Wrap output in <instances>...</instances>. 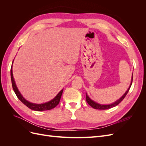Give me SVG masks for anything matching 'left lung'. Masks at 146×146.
I'll return each mask as SVG.
<instances>
[{
  "mask_svg": "<svg viewBox=\"0 0 146 146\" xmlns=\"http://www.w3.org/2000/svg\"><path fill=\"white\" fill-rule=\"evenodd\" d=\"M132 82H133V76H132V78H131V84L130 85V87L129 88V89L127 90V91L125 92V93L123 94L121 98L119 99V100H117L116 102H115L112 104H110V105H100V104H99L98 103L95 102H94L93 100H92L89 97H88V96L86 94V102H88V104H89L91 107H92L94 109H96V110H107V109H110V108H111L114 107H115V106L119 105V104H120L121 102L123 100V99L125 98V97L126 96V95L127 94L128 92H129V90L131 86V84H132Z\"/></svg>",
  "mask_w": 146,
  "mask_h": 146,
  "instance_id": "obj_1",
  "label": "left lung"
}]
</instances>
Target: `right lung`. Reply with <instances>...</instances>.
I'll use <instances>...</instances> for the list:
<instances>
[{
  "label": "right lung",
  "instance_id": "add662e5",
  "mask_svg": "<svg viewBox=\"0 0 146 146\" xmlns=\"http://www.w3.org/2000/svg\"><path fill=\"white\" fill-rule=\"evenodd\" d=\"M11 83H12V86L13 89L14 90L16 96L22 102H23L25 105L27 106L28 108H29L31 110H35V111H46V110H50L53 108H54L56 105L60 102V100L61 99V95H62L63 90L60 91L59 93L56 96L55 98L52 99V100L48 102L42 104H35L29 102L26 100L23 97L19 91H18V89L16 85L14 78H13V71H12V66L11 68Z\"/></svg>",
  "mask_w": 146,
  "mask_h": 146
}]
</instances>
